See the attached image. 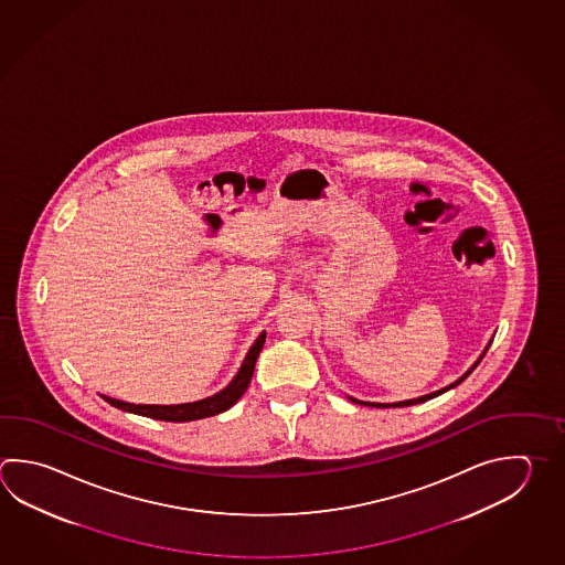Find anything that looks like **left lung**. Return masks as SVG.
Returning <instances> with one entry per match:
<instances>
[{
  "instance_id": "left-lung-1",
  "label": "left lung",
  "mask_w": 565,
  "mask_h": 565,
  "mask_svg": "<svg viewBox=\"0 0 565 565\" xmlns=\"http://www.w3.org/2000/svg\"><path fill=\"white\" fill-rule=\"evenodd\" d=\"M491 343V341H490ZM490 343H488V348H490ZM488 348L483 350V353L479 355L478 362L473 363L471 367H469L468 372L463 373L459 380H456L454 384L447 385V387H441V390H437V392H434V394H427L422 395V397H417V399H405V402H395V404H372V402H360V399H353V397H350L352 402H355V404H363V405H372V407H407V405H416L422 404V402H427V399H431V397H437V395L444 394V392H447V390H451V387H456V385L461 384L466 377H468L469 373L473 372L476 367H478V363L483 360V355H486V352H488Z\"/></svg>"
}]
</instances>
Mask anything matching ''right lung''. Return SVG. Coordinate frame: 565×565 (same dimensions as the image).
<instances>
[{
	"label": "right lung",
	"instance_id": "1",
	"mask_svg": "<svg viewBox=\"0 0 565 565\" xmlns=\"http://www.w3.org/2000/svg\"><path fill=\"white\" fill-rule=\"evenodd\" d=\"M266 343V331L259 333V338L254 341V345L249 348V352L245 355L244 363L239 367V372L235 373L234 380L230 385H225L222 392L210 395L200 402H192V404H178V405H143V404H129V402H121V399H114L102 395L107 404L129 412V414H138V416L151 417V419H161V422H193V419H202V417L217 416L225 409H230L232 405L244 395L247 385L252 382L254 375V367H256L257 355L262 352Z\"/></svg>",
	"mask_w": 565,
	"mask_h": 565
}]
</instances>
